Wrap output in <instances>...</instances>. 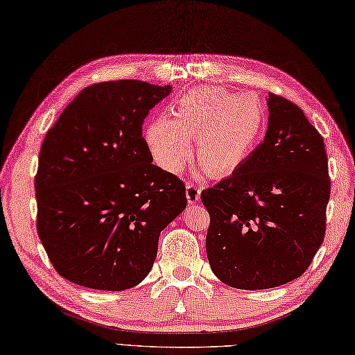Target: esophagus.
I'll list each match as a JSON object with an SVG mask.
<instances>
[{
	"instance_id": "obj_1",
	"label": "esophagus",
	"mask_w": 355,
	"mask_h": 355,
	"mask_svg": "<svg viewBox=\"0 0 355 355\" xmlns=\"http://www.w3.org/2000/svg\"><path fill=\"white\" fill-rule=\"evenodd\" d=\"M202 188L197 184H187V200L188 203H197L200 200Z\"/></svg>"
}]
</instances>
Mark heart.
I'll list each match as a JSON object with an SVG mask.
<instances>
[{"instance_id":"1","label":"heart","mask_w":355,"mask_h":355,"mask_svg":"<svg viewBox=\"0 0 355 355\" xmlns=\"http://www.w3.org/2000/svg\"><path fill=\"white\" fill-rule=\"evenodd\" d=\"M171 119L159 116L146 129L144 140L153 161L179 173L193 153L207 175L232 173L254 148L265 123L261 102L252 96L205 85L180 96Z\"/></svg>"}]
</instances>
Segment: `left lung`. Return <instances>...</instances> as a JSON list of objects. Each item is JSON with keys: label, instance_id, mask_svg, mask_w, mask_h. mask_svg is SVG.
Segmentation results:
<instances>
[{"label": "left lung", "instance_id": "8db88e82", "mask_svg": "<svg viewBox=\"0 0 355 355\" xmlns=\"http://www.w3.org/2000/svg\"><path fill=\"white\" fill-rule=\"evenodd\" d=\"M265 140L202 193L207 261L236 289L282 286L312 263L325 236L331 182L322 135L295 103L268 93Z\"/></svg>", "mask_w": 355, "mask_h": 355}]
</instances>
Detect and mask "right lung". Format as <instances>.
<instances>
[{
	"label": "right lung",
	"instance_id": "add662e5",
	"mask_svg": "<svg viewBox=\"0 0 355 355\" xmlns=\"http://www.w3.org/2000/svg\"><path fill=\"white\" fill-rule=\"evenodd\" d=\"M170 85H89L49 129L34 179L37 233L55 271L84 288L125 291L152 270L162 229L185 209V185L152 164L149 110Z\"/></svg>",
	"mask_w": 355,
	"mask_h": 355
}]
</instances>
